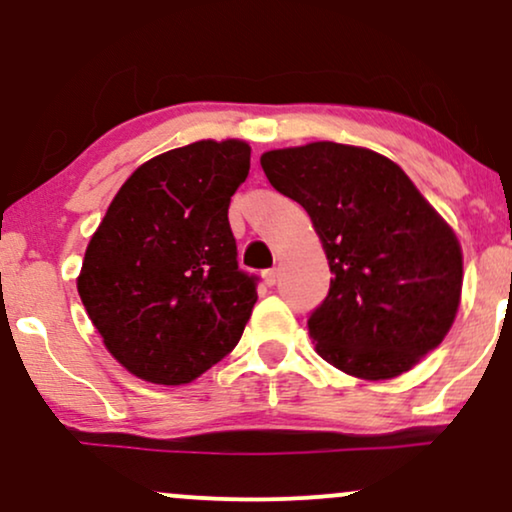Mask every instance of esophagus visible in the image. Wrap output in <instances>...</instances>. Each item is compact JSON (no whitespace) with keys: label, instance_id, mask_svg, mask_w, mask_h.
Instances as JSON below:
<instances>
[{"label":"esophagus","instance_id":"obj_1","mask_svg":"<svg viewBox=\"0 0 512 512\" xmlns=\"http://www.w3.org/2000/svg\"><path fill=\"white\" fill-rule=\"evenodd\" d=\"M262 279H264V284H267V286H274L276 281H279V269H276V267H272V269H264Z\"/></svg>","mask_w":512,"mask_h":512}]
</instances>
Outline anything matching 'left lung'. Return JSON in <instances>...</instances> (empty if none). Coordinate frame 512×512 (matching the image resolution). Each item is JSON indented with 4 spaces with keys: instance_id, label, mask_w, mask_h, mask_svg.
Listing matches in <instances>:
<instances>
[{
    "instance_id": "obj_1",
    "label": "left lung",
    "mask_w": 512,
    "mask_h": 512,
    "mask_svg": "<svg viewBox=\"0 0 512 512\" xmlns=\"http://www.w3.org/2000/svg\"><path fill=\"white\" fill-rule=\"evenodd\" d=\"M260 163L308 211L330 260V291L308 317L317 354L387 380L436 349L460 305L462 250L407 173L334 142L267 151Z\"/></svg>"
}]
</instances>
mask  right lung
Here are the masks:
<instances>
[{
    "instance_id": "1",
    "label": "right lung",
    "mask_w": 512,
    "mask_h": 512,
    "mask_svg": "<svg viewBox=\"0 0 512 512\" xmlns=\"http://www.w3.org/2000/svg\"><path fill=\"white\" fill-rule=\"evenodd\" d=\"M250 146L195 142L129 175L93 233L79 296L129 373L185 385L236 349L257 301L228 223Z\"/></svg>"
}]
</instances>
